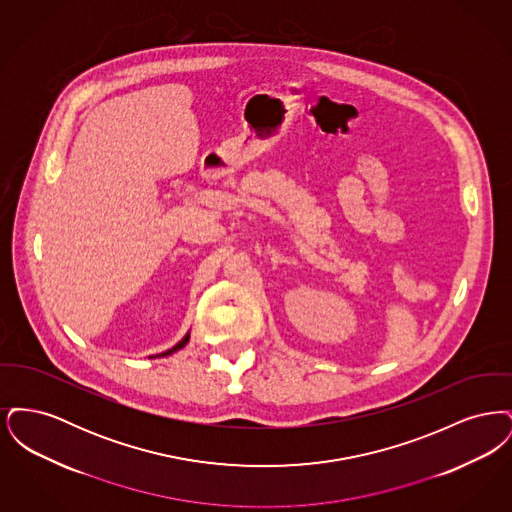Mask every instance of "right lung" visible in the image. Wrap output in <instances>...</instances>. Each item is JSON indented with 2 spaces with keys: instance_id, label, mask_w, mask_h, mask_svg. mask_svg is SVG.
<instances>
[{
  "instance_id": "add662e5",
  "label": "right lung",
  "mask_w": 512,
  "mask_h": 512,
  "mask_svg": "<svg viewBox=\"0 0 512 512\" xmlns=\"http://www.w3.org/2000/svg\"><path fill=\"white\" fill-rule=\"evenodd\" d=\"M188 341H190V332H188V334H186V336H184L182 340L178 341V343H176V345H174L172 349H169V351H165V353H159V355H155V357H169V355H172V353L180 351V349H182V347H184V345H186ZM155 357H149V359H155Z\"/></svg>"
}]
</instances>
